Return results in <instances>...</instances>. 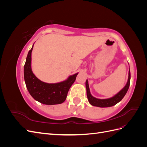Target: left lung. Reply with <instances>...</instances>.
Wrapping results in <instances>:
<instances>
[{
  "mask_svg": "<svg viewBox=\"0 0 147 147\" xmlns=\"http://www.w3.org/2000/svg\"><path fill=\"white\" fill-rule=\"evenodd\" d=\"M130 80H131V73L130 70H129V76L128 80L126 84L122 90L118 92L116 95H115L113 97H110L109 99H97L96 97H93L91 94L90 91V88H89V84L88 82V80L86 81V94L87 97L90 104L93 106L99 107H112L115 105H116L119 102L121 101L122 99L126 95V92L128 90L129 87L130 85Z\"/></svg>",
  "mask_w": 147,
  "mask_h": 147,
  "instance_id": "obj_1",
  "label": "left lung"
}]
</instances>
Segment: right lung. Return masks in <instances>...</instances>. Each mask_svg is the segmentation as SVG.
Returning <instances> with one entry per match:
<instances>
[{
  "instance_id": "add662e5",
  "label": "right lung",
  "mask_w": 147,
  "mask_h": 147,
  "mask_svg": "<svg viewBox=\"0 0 147 147\" xmlns=\"http://www.w3.org/2000/svg\"><path fill=\"white\" fill-rule=\"evenodd\" d=\"M29 50L24 67V77L26 87L33 98L42 104L55 105L62 104L66 99L70 88L75 81L78 73L70 76L66 80L57 83H47L38 79L31 69V53Z\"/></svg>"
}]
</instances>
